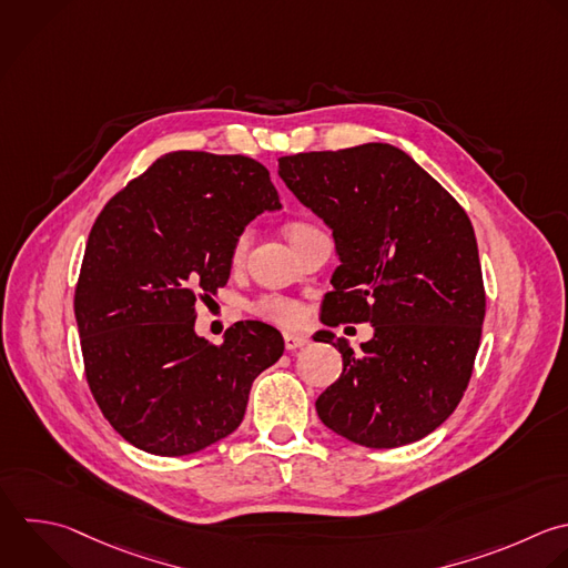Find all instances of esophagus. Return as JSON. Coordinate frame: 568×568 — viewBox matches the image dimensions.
<instances>
[{
    "instance_id": "1",
    "label": "esophagus",
    "mask_w": 568,
    "mask_h": 568,
    "mask_svg": "<svg viewBox=\"0 0 568 568\" xmlns=\"http://www.w3.org/2000/svg\"><path fill=\"white\" fill-rule=\"evenodd\" d=\"M308 344V337L306 335H297V333H284V346L286 351H297L302 346Z\"/></svg>"
}]
</instances>
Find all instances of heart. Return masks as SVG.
Listing matches in <instances>:
<instances>
[{"mask_svg": "<svg viewBox=\"0 0 568 568\" xmlns=\"http://www.w3.org/2000/svg\"><path fill=\"white\" fill-rule=\"evenodd\" d=\"M306 229H311L308 224L304 222H293L286 226V235L288 240L297 237L300 233H304ZM246 246H248V233L242 231L235 242H233V248H231V262L233 264H240L244 253H246ZM248 313L264 320V322H271V324H277V326H297L304 322L306 317V311L302 306V302L293 300V297H286V295H262L257 300H253L248 304Z\"/></svg>", "mask_w": 568, "mask_h": 568, "instance_id": "1", "label": "heart"}]
</instances>
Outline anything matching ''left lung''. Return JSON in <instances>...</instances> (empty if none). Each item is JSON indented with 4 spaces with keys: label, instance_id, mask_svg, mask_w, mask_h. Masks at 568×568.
I'll list each match as a JSON object with an SVG mask.
<instances>
[{
    "label": "left lung",
    "instance_id": "8db88e82",
    "mask_svg": "<svg viewBox=\"0 0 568 568\" xmlns=\"http://www.w3.org/2000/svg\"><path fill=\"white\" fill-rule=\"evenodd\" d=\"M280 178L331 229L339 255L322 322H368L315 402L337 435L395 448L426 437L459 404L479 348L486 293L468 215L390 144L280 158Z\"/></svg>",
    "mask_w": 568,
    "mask_h": 568
}]
</instances>
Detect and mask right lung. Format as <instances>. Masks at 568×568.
<instances>
[{"mask_svg":"<svg viewBox=\"0 0 568 568\" xmlns=\"http://www.w3.org/2000/svg\"><path fill=\"white\" fill-rule=\"evenodd\" d=\"M280 197L246 155L175 151L98 215L75 288L84 373L133 446L182 457L231 435L253 379L284 353L277 328L237 322L222 344L195 333V304L231 275L244 226Z\"/></svg>","mask_w":568,"mask_h":568,"instance_id":"1","label":"right lung"}]
</instances>
